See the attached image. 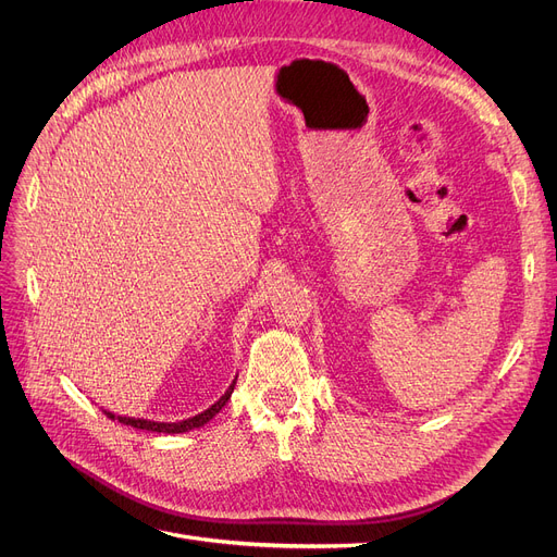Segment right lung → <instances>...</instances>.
<instances>
[{"label":"right lung","mask_w":557,"mask_h":557,"mask_svg":"<svg viewBox=\"0 0 557 557\" xmlns=\"http://www.w3.org/2000/svg\"><path fill=\"white\" fill-rule=\"evenodd\" d=\"M234 384H237V379L230 384V388L225 391V395H221L219 401H214L210 408H205L202 413L194 416V418H187V420H181V422H153V420H141V418H126V416H114L110 411H103L110 420H116L122 424H128V426H135V429H144V431H153V433H187L191 429H200L208 424L221 408L227 404L232 391H234Z\"/></svg>","instance_id":"1"}]
</instances>
